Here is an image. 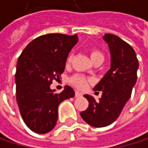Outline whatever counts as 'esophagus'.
Returning a JSON list of instances; mask_svg holds the SVG:
<instances>
[{
    "mask_svg": "<svg viewBox=\"0 0 148 148\" xmlns=\"http://www.w3.org/2000/svg\"><path fill=\"white\" fill-rule=\"evenodd\" d=\"M75 96H76V98H79V97L82 96V93L79 92V91H76L75 92Z\"/></svg>",
    "mask_w": 148,
    "mask_h": 148,
    "instance_id": "esophagus-1",
    "label": "esophagus"
}]
</instances>
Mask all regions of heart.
Here are the masks:
<instances>
[{"mask_svg":"<svg viewBox=\"0 0 148 148\" xmlns=\"http://www.w3.org/2000/svg\"><path fill=\"white\" fill-rule=\"evenodd\" d=\"M90 58H91L92 61L95 60H98V59H104L103 57V54L99 51V50H97V49H92L91 52H90ZM70 60H71V56H69L68 60H67V62L69 63ZM70 82L74 85L79 88L80 89L82 88H85L88 85V79H86L85 77H82V76H79V75H76V76H73L71 79H70Z\"/></svg>","mask_w":148,"mask_h":148,"instance_id":"heart-1","label":"heart"}]
</instances>
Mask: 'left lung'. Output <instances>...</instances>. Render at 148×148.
I'll return each instance as SVG.
<instances>
[{"label": "left lung", "mask_w": 148, "mask_h": 148, "mask_svg": "<svg viewBox=\"0 0 148 148\" xmlns=\"http://www.w3.org/2000/svg\"><path fill=\"white\" fill-rule=\"evenodd\" d=\"M103 40L108 43L111 59L109 70L94 88L102 96L96 101L92 96L84 95L88 108L80 113L83 120L94 127L109 126L119 117L131 96L138 69L136 52L128 43L109 33Z\"/></svg>", "instance_id": "left-lung-1"}]
</instances>
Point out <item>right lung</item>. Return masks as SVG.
I'll use <instances>...</instances> for the list:
<instances>
[{"label": "right lung", "mask_w": 148, "mask_h": 148, "mask_svg": "<svg viewBox=\"0 0 148 148\" xmlns=\"http://www.w3.org/2000/svg\"><path fill=\"white\" fill-rule=\"evenodd\" d=\"M78 40L77 34L42 35L29 42L19 57L16 99L23 121L35 133L51 131L58 120L59 105L75 95L69 86L56 94L50 84L64 71L68 55Z\"/></svg>", "instance_id": "add662e5"}]
</instances>
